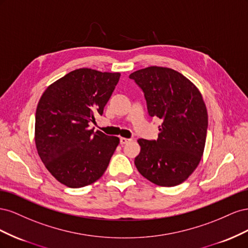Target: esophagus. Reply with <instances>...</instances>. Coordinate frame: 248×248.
<instances>
[{"label": "esophagus", "instance_id": "34e87169", "mask_svg": "<svg viewBox=\"0 0 248 248\" xmlns=\"http://www.w3.org/2000/svg\"><path fill=\"white\" fill-rule=\"evenodd\" d=\"M131 140L130 139H126V138H120V144L121 145H125L127 144V142L130 141Z\"/></svg>", "mask_w": 248, "mask_h": 248}]
</instances>
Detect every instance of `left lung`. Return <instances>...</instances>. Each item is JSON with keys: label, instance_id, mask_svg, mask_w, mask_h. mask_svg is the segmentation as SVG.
<instances>
[{"label": "left lung", "instance_id": "1", "mask_svg": "<svg viewBox=\"0 0 248 248\" xmlns=\"http://www.w3.org/2000/svg\"><path fill=\"white\" fill-rule=\"evenodd\" d=\"M129 78L144 92L149 116L161 120L158 139L138 140L140 152L134 164L156 185L181 184L204 152L208 114L202 94L188 78L166 67H148Z\"/></svg>", "mask_w": 248, "mask_h": 248}]
</instances>
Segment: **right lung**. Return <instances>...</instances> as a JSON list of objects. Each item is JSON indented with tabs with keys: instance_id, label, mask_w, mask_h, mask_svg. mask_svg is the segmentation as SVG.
Segmentation results:
<instances>
[{
	"instance_id": "obj_1",
	"label": "right lung",
	"mask_w": 248,
	"mask_h": 248,
	"mask_svg": "<svg viewBox=\"0 0 248 248\" xmlns=\"http://www.w3.org/2000/svg\"><path fill=\"white\" fill-rule=\"evenodd\" d=\"M119 72L79 68L51 84L36 109L35 142L44 166L60 183L79 188L97 181L120 140L89 128L120 79Z\"/></svg>"
}]
</instances>
